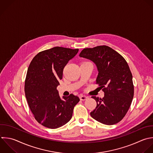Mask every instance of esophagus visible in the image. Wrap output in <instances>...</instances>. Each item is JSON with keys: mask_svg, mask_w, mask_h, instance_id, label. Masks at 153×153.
<instances>
[{"mask_svg": "<svg viewBox=\"0 0 153 153\" xmlns=\"http://www.w3.org/2000/svg\"><path fill=\"white\" fill-rule=\"evenodd\" d=\"M87 98H88V97L86 96H84V95H80V96H79V99H80V100H86Z\"/></svg>", "mask_w": 153, "mask_h": 153, "instance_id": "34e87169", "label": "esophagus"}]
</instances>
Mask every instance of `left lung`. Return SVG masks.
I'll use <instances>...</instances> for the list:
<instances>
[{"mask_svg": "<svg viewBox=\"0 0 153 153\" xmlns=\"http://www.w3.org/2000/svg\"><path fill=\"white\" fill-rule=\"evenodd\" d=\"M79 56L96 65L98 71L96 83L104 92L102 99L91 97L97 105L90 112L91 117L106 125L118 123L128 110L134 94L132 75L127 63L119 53L106 45L84 48Z\"/></svg>", "mask_w": 153, "mask_h": 153, "instance_id": "8db88e82", "label": "left lung"}]
</instances>
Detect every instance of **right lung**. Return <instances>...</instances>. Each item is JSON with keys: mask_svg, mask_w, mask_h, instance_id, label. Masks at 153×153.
<instances>
[{"mask_svg": "<svg viewBox=\"0 0 153 153\" xmlns=\"http://www.w3.org/2000/svg\"><path fill=\"white\" fill-rule=\"evenodd\" d=\"M78 51L55 47L39 53L29 66L25 95L35 119L46 127L57 128L66 124L79 101L73 94L61 98L57 90L65 66Z\"/></svg>", "mask_w": 153, "mask_h": 153, "instance_id": "obj_1", "label": "right lung"}]
</instances>
